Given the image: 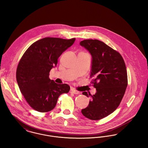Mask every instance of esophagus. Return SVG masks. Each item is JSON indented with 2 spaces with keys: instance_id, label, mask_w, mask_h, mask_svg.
<instances>
[{
  "instance_id": "34e87169",
  "label": "esophagus",
  "mask_w": 148,
  "mask_h": 148,
  "mask_svg": "<svg viewBox=\"0 0 148 148\" xmlns=\"http://www.w3.org/2000/svg\"><path fill=\"white\" fill-rule=\"evenodd\" d=\"M70 92V93H74V94H75V95L79 94L78 91V90H75V89H71Z\"/></svg>"
}]
</instances>
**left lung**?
Masks as SVG:
<instances>
[{
	"label": "left lung",
	"mask_w": 148,
	"mask_h": 148,
	"mask_svg": "<svg viewBox=\"0 0 148 148\" xmlns=\"http://www.w3.org/2000/svg\"><path fill=\"white\" fill-rule=\"evenodd\" d=\"M92 56L90 83L96 88L88 106L82 110L88 119L99 120L114 112L121 102L127 86V74L121 55L98 40H85L80 42Z\"/></svg>",
	"instance_id": "1"
}]
</instances>
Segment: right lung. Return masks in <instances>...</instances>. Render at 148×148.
<instances>
[{
	"label": "right lung",
	"mask_w": 148,
	"mask_h": 148,
	"mask_svg": "<svg viewBox=\"0 0 148 148\" xmlns=\"http://www.w3.org/2000/svg\"><path fill=\"white\" fill-rule=\"evenodd\" d=\"M75 40L45 37L32 44L19 60L16 71L18 84L27 102L36 111H51L59 97L69 92L67 84H59L49 78V73Z\"/></svg>",
	"instance_id": "1"
}]
</instances>
